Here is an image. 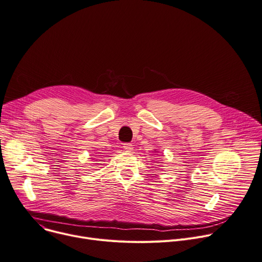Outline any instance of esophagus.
Wrapping results in <instances>:
<instances>
[{"instance_id": "1", "label": "esophagus", "mask_w": 262, "mask_h": 262, "mask_svg": "<svg viewBox=\"0 0 262 262\" xmlns=\"http://www.w3.org/2000/svg\"><path fill=\"white\" fill-rule=\"evenodd\" d=\"M123 148L126 151H132L133 150V145H132V143H124L123 144Z\"/></svg>"}]
</instances>
